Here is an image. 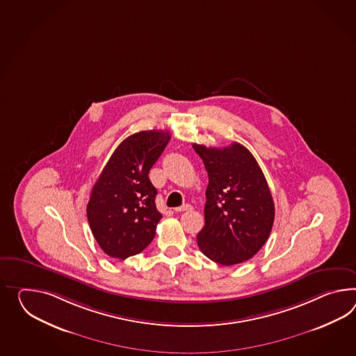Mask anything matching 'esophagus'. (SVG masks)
<instances>
[{"label":"esophagus","instance_id":"1","mask_svg":"<svg viewBox=\"0 0 356 356\" xmlns=\"http://www.w3.org/2000/svg\"><path fill=\"white\" fill-rule=\"evenodd\" d=\"M191 209V204H182V206H180V207H176L175 211H176V212H184V211H189Z\"/></svg>","mask_w":356,"mask_h":356}]
</instances>
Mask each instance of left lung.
<instances>
[{
  "instance_id": "left-lung-1",
  "label": "left lung",
  "mask_w": 356,
  "mask_h": 356,
  "mask_svg": "<svg viewBox=\"0 0 356 356\" xmlns=\"http://www.w3.org/2000/svg\"><path fill=\"white\" fill-rule=\"evenodd\" d=\"M193 147L209 172L206 224L197 235L200 251L225 266L250 260L268 241L275 216L260 165L239 143Z\"/></svg>"
}]
</instances>
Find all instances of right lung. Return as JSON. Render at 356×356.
<instances>
[{
	"label": "right lung",
	"mask_w": 356,
	"mask_h": 356,
	"mask_svg": "<svg viewBox=\"0 0 356 356\" xmlns=\"http://www.w3.org/2000/svg\"><path fill=\"white\" fill-rule=\"evenodd\" d=\"M171 138L168 131H140L109 158L87 204V220L100 248L124 260L145 250L162 218L149 171Z\"/></svg>",
	"instance_id": "1"
}]
</instances>
